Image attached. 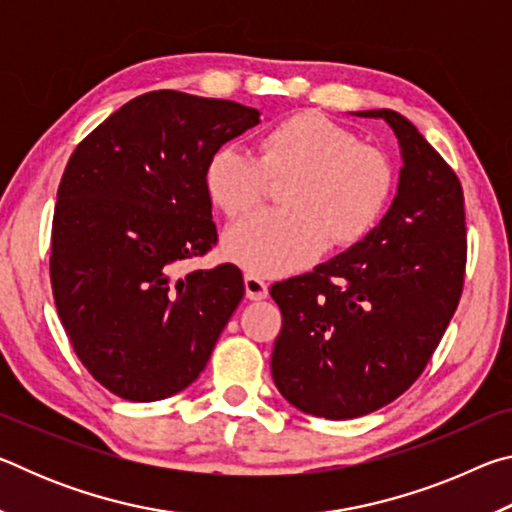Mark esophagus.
<instances>
[{"instance_id": "1", "label": "esophagus", "mask_w": 512, "mask_h": 512, "mask_svg": "<svg viewBox=\"0 0 512 512\" xmlns=\"http://www.w3.org/2000/svg\"><path fill=\"white\" fill-rule=\"evenodd\" d=\"M244 284H246V296L250 300H264L268 296V284L262 280V277L248 273L244 277Z\"/></svg>"}]
</instances>
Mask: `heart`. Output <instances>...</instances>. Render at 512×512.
<instances>
[{
    "label": "heart",
    "mask_w": 512,
    "mask_h": 512,
    "mask_svg": "<svg viewBox=\"0 0 512 512\" xmlns=\"http://www.w3.org/2000/svg\"><path fill=\"white\" fill-rule=\"evenodd\" d=\"M257 155L235 144L212 153L205 169L210 201L241 221L264 203L271 183L280 210L257 214L225 235V253L250 273H289L325 246L350 248L384 216L395 189V164L384 149L320 112H293L268 124Z\"/></svg>",
    "instance_id": "b5f03b06"
}]
</instances>
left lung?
Segmentation results:
<instances>
[{
	"instance_id": "1",
	"label": "left lung",
	"mask_w": 512,
	"mask_h": 512,
	"mask_svg": "<svg viewBox=\"0 0 512 512\" xmlns=\"http://www.w3.org/2000/svg\"><path fill=\"white\" fill-rule=\"evenodd\" d=\"M393 128L404 167L370 235L311 273L271 287L282 311L273 381L296 409L327 420L391 404L422 375L461 300L467 264L461 180L409 119Z\"/></svg>"
}]
</instances>
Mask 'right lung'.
Segmentation results:
<instances>
[{
	"label": "right lung",
	"instance_id": "1",
	"mask_svg": "<svg viewBox=\"0 0 512 512\" xmlns=\"http://www.w3.org/2000/svg\"><path fill=\"white\" fill-rule=\"evenodd\" d=\"M259 121L237 101L146 92L79 142L58 185L49 277L85 370L131 402L201 375L244 298L235 264L176 277L216 246L205 169Z\"/></svg>",
	"mask_w": 512,
	"mask_h": 512
}]
</instances>
